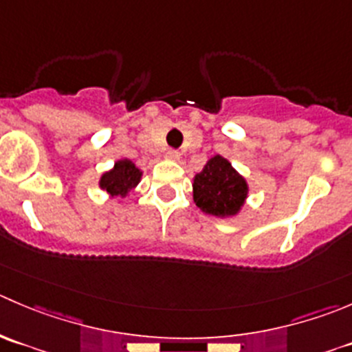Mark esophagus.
<instances>
[{
	"mask_svg": "<svg viewBox=\"0 0 352 352\" xmlns=\"http://www.w3.org/2000/svg\"><path fill=\"white\" fill-rule=\"evenodd\" d=\"M165 158L170 160V162H179L180 153L175 151V149H168V151L165 153Z\"/></svg>",
	"mask_w": 352,
	"mask_h": 352,
	"instance_id": "esophagus-1",
	"label": "esophagus"
}]
</instances>
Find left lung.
Returning <instances> with one entry per match:
<instances>
[{
	"mask_svg": "<svg viewBox=\"0 0 352 352\" xmlns=\"http://www.w3.org/2000/svg\"><path fill=\"white\" fill-rule=\"evenodd\" d=\"M249 196V184L221 155L211 156L192 179V199L203 213L237 217Z\"/></svg>",
	"mask_w": 352,
	"mask_h": 352,
	"instance_id": "8db88e82",
	"label": "left lung"
}]
</instances>
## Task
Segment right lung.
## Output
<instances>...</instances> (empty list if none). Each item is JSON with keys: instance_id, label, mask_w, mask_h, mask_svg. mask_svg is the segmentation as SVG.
<instances>
[{"instance_id": "right-lung-1", "label": "right lung", "mask_w": 352, "mask_h": 352, "mask_svg": "<svg viewBox=\"0 0 352 352\" xmlns=\"http://www.w3.org/2000/svg\"><path fill=\"white\" fill-rule=\"evenodd\" d=\"M141 179L142 170L132 160L120 158L115 162L113 168L101 173L98 186L110 197H127L134 192Z\"/></svg>"}]
</instances>
